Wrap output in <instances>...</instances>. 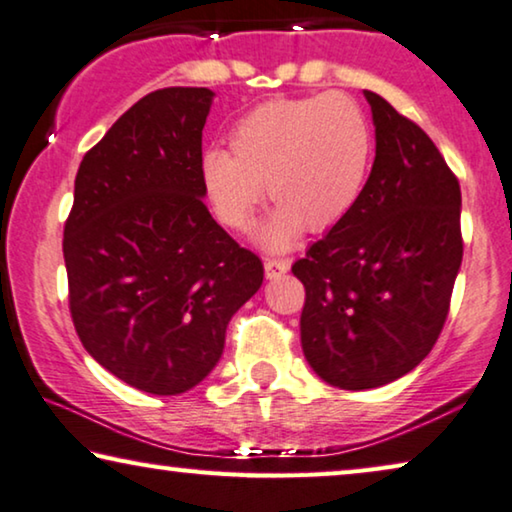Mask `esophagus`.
<instances>
[{
	"label": "esophagus",
	"instance_id": "1",
	"mask_svg": "<svg viewBox=\"0 0 512 512\" xmlns=\"http://www.w3.org/2000/svg\"><path fill=\"white\" fill-rule=\"evenodd\" d=\"M288 272V261L284 258H265V277L279 279L281 274Z\"/></svg>",
	"mask_w": 512,
	"mask_h": 512
}]
</instances>
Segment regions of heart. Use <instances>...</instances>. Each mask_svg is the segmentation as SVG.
<instances>
[{
	"label": "heart",
	"mask_w": 512,
	"mask_h": 512,
	"mask_svg": "<svg viewBox=\"0 0 512 512\" xmlns=\"http://www.w3.org/2000/svg\"><path fill=\"white\" fill-rule=\"evenodd\" d=\"M231 152H205L201 180L221 224L249 228L268 182L277 205L261 228L268 249H288L302 231L342 224L365 191L374 136L365 113L344 94L277 99L249 110L228 136Z\"/></svg>",
	"instance_id": "b5f03b06"
}]
</instances>
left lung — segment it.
<instances>
[{
	"label": "left lung",
	"mask_w": 512,
	"mask_h": 512,
	"mask_svg": "<svg viewBox=\"0 0 512 512\" xmlns=\"http://www.w3.org/2000/svg\"><path fill=\"white\" fill-rule=\"evenodd\" d=\"M376 157L355 210L293 263L302 351L342 390L379 388L439 339L462 265V191L432 138L365 90Z\"/></svg>",
	"instance_id": "1"
}]
</instances>
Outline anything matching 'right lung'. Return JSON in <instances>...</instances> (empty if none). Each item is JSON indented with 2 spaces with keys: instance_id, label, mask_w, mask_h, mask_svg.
Segmentation results:
<instances>
[{
  "instance_id": "add662e5",
  "label": "right lung",
  "mask_w": 512,
  "mask_h": 512,
  "mask_svg": "<svg viewBox=\"0 0 512 512\" xmlns=\"http://www.w3.org/2000/svg\"><path fill=\"white\" fill-rule=\"evenodd\" d=\"M207 87L150 92L80 161L64 224L85 351L131 388L180 395L217 365L263 263L203 203Z\"/></svg>"
}]
</instances>
